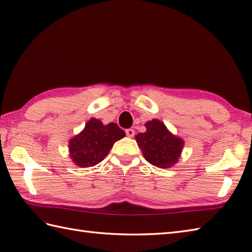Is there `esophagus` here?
Returning a JSON list of instances; mask_svg holds the SVG:
<instances>
[{
    "mask_svg": "<svg viewBox=\"0 0 252 252\" xmlns=\"http://www.w3.org/2000/svg\"><path fill=\"white\" fill-rule=\"evenodd\" d=\"M126 135H127L128 137H133L134 134H135V132H134L133 128H126Z\"/></svg>",
    "mask_w": 252,
    "mask_h": 252,
    "instance_id": "obj_1",
    "label": "esophagus"
}]
</instances>
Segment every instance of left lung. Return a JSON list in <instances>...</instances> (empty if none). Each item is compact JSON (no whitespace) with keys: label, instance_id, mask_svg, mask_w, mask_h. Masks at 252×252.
<instances>
[{"label":"left lung","instance_id":"1","mask_svg":"<svg viewBox=\"0 0 252 252\" xmlns=\"http://www.w3.org/2000/svg\"><path fill=\"white\" fill-rule=\"evenodd\" d=\"M147 131L135 136L138 147L150 164L167 168L178 161L184 142L168 132L165 125L154 119L145 125Z\"/></svg>","mask_w":252,"mask_h":252}]
</instances>
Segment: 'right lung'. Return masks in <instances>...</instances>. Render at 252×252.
Masks as SVG:
<instances>
[{"label": "right lung", "mask_w": 252, "mask_h": 252, "mask_svg": "<svg viewBox=\"0 0 252 252\" xmlns=\"http://www.w3.org/2000/svg\"><path fill=\"white\" fill-rule=\"evenodd\" d=\"M126 136L124 130L115 122L104 126L92 118L87 122L85 130L69 140V153L80 167L94 166L108 155L116 140Z\"/></svg>", "instance_id": "obj_1"}]
</instances>
